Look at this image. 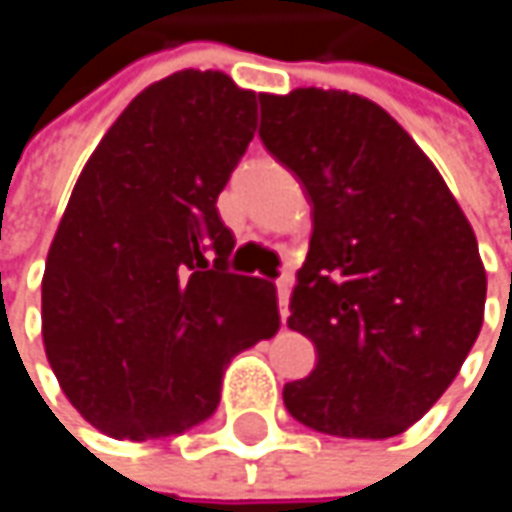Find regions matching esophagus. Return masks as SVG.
<instances>
[{
	"instance_id": "esophagus-1",
	"label": "esophagus",
	"mask_w": 512,
	"mask_h": 512,
	"mask_svg": "<svg viewBox=\"0 0 512 512\" xmlns=\"http://www.w3.org/2000/svg\"><path fill=\"white\" fill-rule=\"evenodd\" d=\"M290 287H293V281H290V275H284V278H278L275 281V290H278V311H281V320L290 314L287 311V302H290Z\"/></svg>"
}]
</instances>
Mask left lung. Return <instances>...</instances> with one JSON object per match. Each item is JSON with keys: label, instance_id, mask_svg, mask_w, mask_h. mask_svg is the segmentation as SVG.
<instances>
[{"label": "left lung", "instance_id": "left-lung-1", "mask_svg": "<svg viewBox=\"0 0 512 512\" xmlns=\"http://www.w3.org/2000/svg\"><path fill=\"white\" fill-rule=\"evenodd\" d=\"M260 142L314 204L287 326L311 338L317 367L284 385V406L326 436H400L480 335L474 231L409 133L358 94H263Z\"/></svg>", "mask_w": 512, "mask_h": 512}]
</instances>
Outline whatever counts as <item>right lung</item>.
Listing matches in <instances>:
<instances>
[{
	"mask_svg": "<svg viewBox=\"0 0 512 512\" xmlns=\"http://www.w3.org/2000/svg\"><path fill=\"white\" fill-rule=\"evenodd\" d=\"M257 124L255 91L219 70L145 88L85 162L47 255L52 373L112 439L207 421L228 361L278 332L275 284L228 269L216 198Z\"/></svg>",
	"mask_w": 512,
	"mask_h": 512,
	"instance_id": "obj_1",
	"label": "right lung"
}]
</instances>
